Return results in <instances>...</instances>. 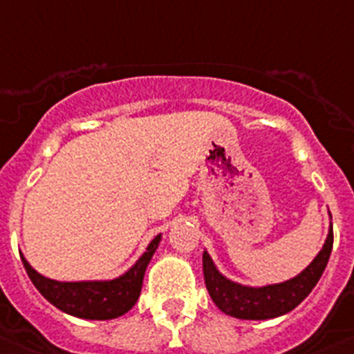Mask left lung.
I'll use <instances>...</instances> for the list:
<instances>
[{
    "mask_svg": "<svg viewBox=\"0 0 354 354\" xmlns=\"http://www.w3.org/2000/svg\"><path fill=\"white\" fill-rule=\"evenodd\" d=\"M333 250V224L329 226L328 239L324 242L322 250L313 259V262L293 279L280 282V284L251 288V286L236 284L226 279L215 268L208 251L203 253L204 282L208 293L223 313L241 320H268L280 315L289 313L308 297L317 282L322 277L329 255Z\"/></svg>",
    "mask_w": 354,
    "mask_h": 354,
    "instance_id": "obj_1",
    "label": "left lung"
}]
</instances>
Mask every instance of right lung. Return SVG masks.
I'll return each instance as SVG.
<instances>
[{
	"mask_svg": "<svg viewBox=\"0 0 354 354\" xmlns=\"http://www.w3.org/2000/svg\"><path fill=\"white\" fill-rule=\"evenodd\" d=\"M160 242L157 235L148 244L141 259L131 266L124 275L113 280H83V282H57L39 275L25 257H21L23 266L43 297L55 308L77 318L88 320H112L128 313L136 306L141 295L145 271L150 264Z\"/></svg>",
	"mask_w": 354,
	"mask_h": 354,
	"instance_id": "right-lung-1",
	"label": "right lung"
}]
</instances>
